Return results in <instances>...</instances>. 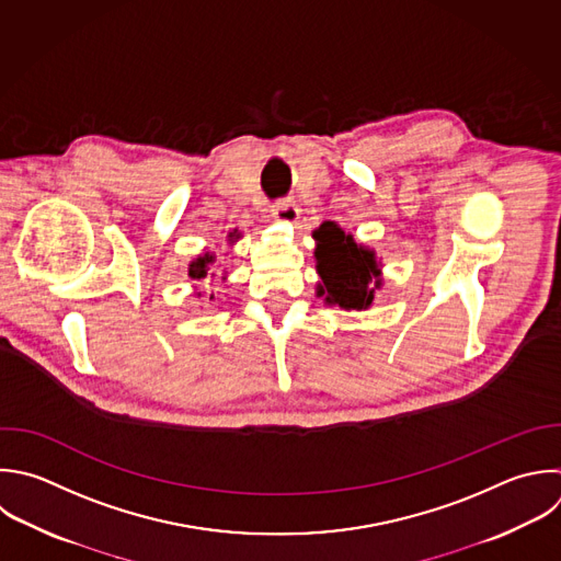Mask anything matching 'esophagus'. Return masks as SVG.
Listing matches in <instances>:
<instances>
[{
	"label": "esophagus",
	"instance_id": "1",
	"mask_svg": "<svg viewBox=\"0 0 561 561\" xmlns=\"http://www.w3.org/2000/svg\"><path fill=\"white\" fill-rule=\"evenodd\" d=\"M298 215H300V210H298V206H296L291 199H280V202H276V204L272 206V217H274L276 221L294 224V221L298 219Z\"/></svg>",
	"mask_w": 561,
	"mask_h": 561
}]
</instances>
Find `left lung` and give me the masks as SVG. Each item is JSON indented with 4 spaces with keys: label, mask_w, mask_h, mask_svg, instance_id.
Here are the masks:
<instances>
[{
    "label": "left lung",
    "mask_w": 561,
    "mask_h": 561,
    "mask_svg": "<svg viewBox=\"0 0 561 561\" xmlns=\"http://www.w3.org/2000/svg\"><path fill=\"white\" fill-rule=\"evenodd\" d=\"M313 237L318 241L316 261L322 278L320 296L327 294V302L344 309H366L375 294L369 285L373 277L379 287V270L373 252L357 245L335 224H322Z\"/></svg>",
    "instance_id": "obj_1"
}]
</instances>
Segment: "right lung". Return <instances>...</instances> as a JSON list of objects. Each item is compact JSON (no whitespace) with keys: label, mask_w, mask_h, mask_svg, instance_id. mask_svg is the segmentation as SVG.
<instances>
[{"label":"right lung","mask_w":561,"mask_h":561,"mask_svg":"<svg viewBox=\"0 0 561 561\" xmlns=\"http://www.w3.org/2000/svg\"><path fill=\"white\" fill-rule=\"evenodd\" d=\"M215 263V256L213 254H204V256H199L197 261H193L191 263V267H188V276L193 278V280H199V278H206L208 276V270H210V265ZM213 298V296H210Z\"/></svg>","instance_id":"obj_1"}]
</instances>
